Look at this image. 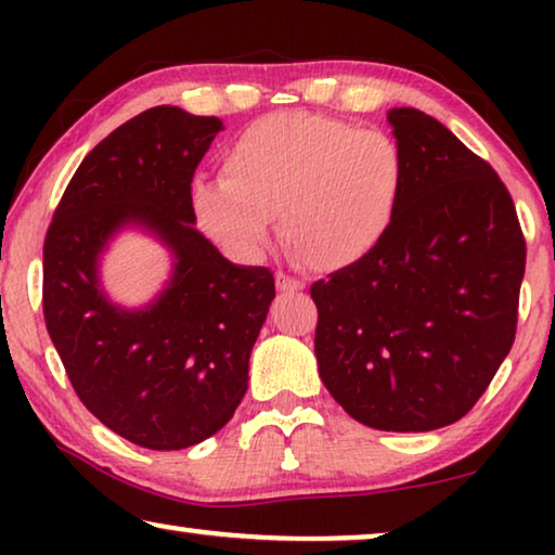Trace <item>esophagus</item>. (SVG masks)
Masks as SVG:
<instances>
[{
	"mask_svg": "<svg viewBox=\"0 0 555 555\" xmlns=\"http://www.w3.org/2000/svg\"><path fill=\"white\" fill-rule=\"evenodd\" d=\"M275 283H278V291H280V293H300V291H302L300 280L285 275V272H278Z\"/></svg>",
	"mask_w": 555,
	"mask_h": 555,
	"instance_id": "esophagus-1",
	"label": "esophagus"
}]
</instances>
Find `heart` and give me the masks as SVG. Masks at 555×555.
Wrapping results in <instances>:
<instances>
[{
	"instance_id": "1",
	"label": "heart",
	"mask_w": 555,
	"mask_h": 555,
	"mask_svg": "<svg viewBox=\"0 0 555 555\" xmlns=\"http://www.w3.org/2000/svg\"><path fill=\"white\" fill-rule=\"evenodd\" d=\"M404 189V154L386 133L283 113L247 126L224 151L222 179H196L189 202L234 260H260L278 215L280 237L310 270L338 272L382 245Z\"/></svg>"
}]
</instances>
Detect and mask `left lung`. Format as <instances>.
Instances as JSON below:
<instances>
[{
    "label": "left lung",
    "instance_id": "1",
    "mask_svg": "<svg viewBox=\"0 0 555 555\" xmlns=\"http://www.w3.org/2000/svg\"><path fill=\"white\" fill-rule=\"evenodd\" d=\"M406 162L391 232L310 287L318 374L356 422L431 431L465 416L511 353L526 242L490 164L416 108L386 113Z\"/></svg>",
    "mask_w": 555,
    "mask_h": 555
}]
</instances>
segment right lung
<instances>
[{"mask_svg": "<svg viewBox=\"0 0 555 555\" xmlns=\"http://www.w3.org/2000/svg\"><path fill=\"white\" fill-rule=\"evenodd\" d=\"M219 131V118L177 105L126 120L82 158L44 240V323L73 389L146 450H184L232 420L275 300L268 268L230 262L196 230L192 179ZM126 229L172 262L163 291L133 309L102 283V257Z\"/></svg>", "mask_w": 555, "mask_h": 555, "instance_id": "1", "label": "right lung"}]
</instances>
